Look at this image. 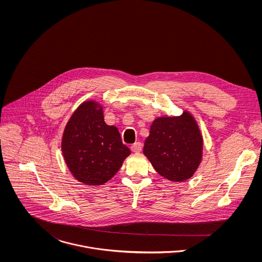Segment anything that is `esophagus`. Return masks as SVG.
<instances>
[{
  "label": "esophagus",
  "instance_id": "obj_1",
  "mask_svg": "<svg viewBox=\"0 0 262 262\" xmlns=\"http://www.w3.org/2000/svg\"><path fill=\"white\" fill-rule=\"evenodd\" d=\"M130 148L133 152H140L142 150V143L141 142H136V143L132 144Z\"/></svg>",
  "mask_w": 262,
  "mask_h": 262
}]
</instances>
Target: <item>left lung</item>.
I'll use <instances>...</instances> for the list:
<instances>
[{
    "label": "left lung",
    "instance_id": "left-lung-1",
    "mask_svg": "<svg viewBox=\"0 0 262 262\" xmlns=\"http://www.w3.org/2000/svg\"><path fill=\"white\" fill-rule=\"evenodd\" d=\"M143 153L161 177L171 182L187 181L203 156V136L196 121L187 111L181 116L156 118Z\"/></svg>",
    "mask_w": 262,
    "mask_h": 262
}]
</instances>
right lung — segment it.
Returning a JSON list of instances; mask_svg holds the SVG:
<instances>
[{
  "instance_id": "right-lung-1",
  "label": "right lung",
  "mask_w": 262,
  "mask_h": 262,
  "mask_svg": "<svg viewBox=\"0 0 262 262\" xmlns=\"http://www.w3.org/2000/svg\"><path fill=\"white\" fill-rule=\"evenodd\" d=\"M61 151L75 180L89 186L111 180L131 152L123 144L118 128L105 123L103 107L95 101L80 104L70 118Z\"/></svg>"
}]
</instances>
